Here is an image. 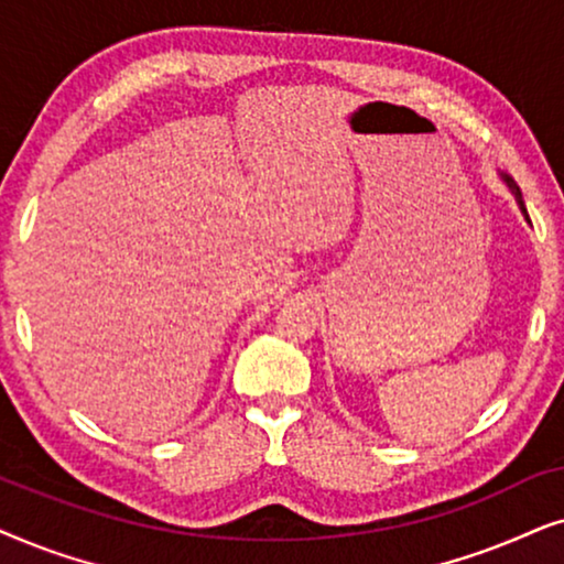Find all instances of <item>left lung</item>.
I'll use <instances>...</instances> for the list:
<instances>
[{"instance_id":"1","label":"left lung","mask_w":564,"mask_h":564,"mask_svg":"<svg viewBox=\"0 0 564 564\" xmlns=\"http://www.w3.org/2000/svg\"><path fill=\"white\" fill-rule=\"evenodd\" d=\"M502 180H506V185L510 187V193H513L516 195V204L518 206H521V214L523 216H527V221H529V212H527V206H523V195H521V191H518V185L513 183V177H508V175H500Z\"/></svg>"}]
</instances>
